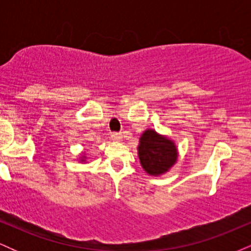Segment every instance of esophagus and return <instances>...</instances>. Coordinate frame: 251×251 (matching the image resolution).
Instances as JSON below:
<instances>
[{
  "label": "esophagus",
  "mask_w": 251,
  "mask_h": 251,
  "mask_svg": "<svg viewBox=\"0 0 251 251\" xmlns=\"http://www.w3.org/2000/svg\"><path fill=\"white\" fill-rule=\"evenodd\" d=\"M111 139L113 140V142H120V140L123 139V135L120 133H117V132H114V133L111 134Z\"/></svg>",
  "instance_id": "esophagus-1"
}]
</instances>
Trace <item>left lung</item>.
<instances>
[{
	"mask_svg": "<svg viewBox=\"0 0 251 251\" xmlns=\"http://www.w3.org/2000/svg\"><path fill=\"white\" fill-rule=\"evenodd\" d=\"M138 157L144 171L157 177L166 174L177 163L178 149L166 135L148 128L139 138Z\"/></svg>",
	"mask_w": 251,
	"mask_h": 251,
	"instance_id": "left-lung-1",
	"label": "left lung"
}]
</instances>
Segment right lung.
I'll list each match as a JSON object with an SVG mask.
<instances>
[{
	"instance_id": "add662e5",
	"label": "right lung",
	"mask_w": 251,
	"mask_h": 251,
	"mask_svg": "<svg viewBox=\"0 0 251 251\" xmlns=\"http://www.w3.org/2000/svg\"><path fill=\"white\" fill-rule=\"evenodd\" d=\"M86 158H87V157H86V154H82L81 157L79 158V159H80V162H81V163H86Z\"/></svg>"
}]
</instances>
